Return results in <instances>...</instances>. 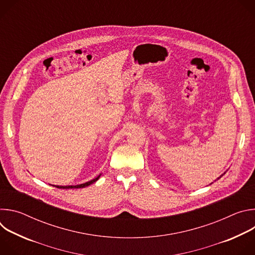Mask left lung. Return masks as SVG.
Instances as JSON below:
<instances>
[{"mask_svg": "<svg viewBox=\"0 0 255 255\" xmlns=\"http://www.w3.org/2000/svg\"><path fill=\"white\" fill-rule=\"evenodd\" d=\"M223 174H225V172H224V173H223ZM223 174H222V175H221V176H220V177H222V176H223ZM220 177H218V178H220Z\"/></svg>", "mask_w": 255, "mask_h": 255, "instance_id": "left-lung-1", "label": "left lung"}]
</instances>
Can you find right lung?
<instances>
[{
    "instance_id": "obj_1",
    "label": "right lung",
    "mask_w": 255,
    "mask_h": 255,
    "mask_svg": "<svg viewBox=\"0 0 255 255\" xmlns=\"http://www.w3.org/2000/svg\"><path fill=\"white\" fill-rule=\"evenodd\" d=\"M100 176H101V174L98 175L96 178H94V179H92V180H90V181H87V183L82 184V185H77V186H53V187H55V188H57V189H82V188H86V187H88V186L94 184L95 181H97V180L99 179Z\"/></svg>"
}]
</instances>
